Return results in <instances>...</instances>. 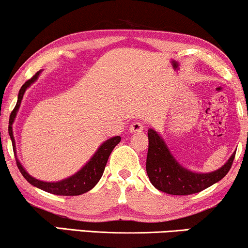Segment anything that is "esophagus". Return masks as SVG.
I'll list each match as a JSON object with an SVG mask.
<instances>
[{
    "instance_id": "esophagus-1",
    "label": "esophagus",
    "mask_w": 248,
    "mask_h": 248,
    "mask_svg": "<svg viewBox=\"0 0 248 248\" xmlns=\"http://www.w3.org/2000/svg\"><path fill=\"white\" fill-rule=\"evenodd\" d=\"M143 131V125H142L140 122H135L130 126V132L131 133H139V132Z\"/></svg>"
}]
</instances>
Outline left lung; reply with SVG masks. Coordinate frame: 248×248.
Wrapping results in <instances>:
<instances>
[{"label": "left lung", "mask_w": 248, "mask_h": 248, "mask_svg": "<svg viewBox=\"0 0 248 248\" xmlns=\"http://www.w3.org/2000/svg\"><path fill=\"white\" fill-rule=\"evenodd\" d=\"M147 174L159 191L171 195H189L221 181L232 168L236 151L222 167L211 172H196L183 167L174 158L164 139L154 128L148 130Z\"/></svg>", "instance_id": "8db88e82"}]
</instances>
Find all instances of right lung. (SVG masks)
<instances>
[{"label":"right lung","instance_id":"add662e5","mask_svg":"<svg viewBox=\"0 0 248 248\" xmlns=\"http://www.w3.org/2000/svg\"><path fill=\"white\" fill-rule=\"evenodd\" d=\"M42 71L37 72L35 76H33L31 79L27 81V82L21 87V89L19 91L18 94V101H16V105L15 109L12 110L11 115H10V121H9V134L10 138H11L12 145H13V151H15L16 155V141L15 137H13V130H12V124L16 120V114H18V110L20 108V105H21L23 94H25L26 90L31 86V84L35 82V81L38 79L39 74ZM121 137L117 135V137L110 138L104 142L103 144L98 148V150L94 152V155L90 158V160L87 162L86 165L83 166L82 168L80 169L79 171H77L76 174L70 176L65 179H62V181L59 182H44L40 181V179H37L32 176H30L25 168L22 167L21 162L19 161L18 158H16V166H18L20 172H21L23 177H25L28 183H30L35 187H38L43 191L52 193V194L55 195H65V196H72V195H80L83 194L88 191H90L91 188H93L94 186L101 176L104 174L105 167H106L107 160L109 158V155L113 151V149L116 147V145L120 143Z\"/></svg>","mask_w":248,"mask_h":248}]
</instances>
